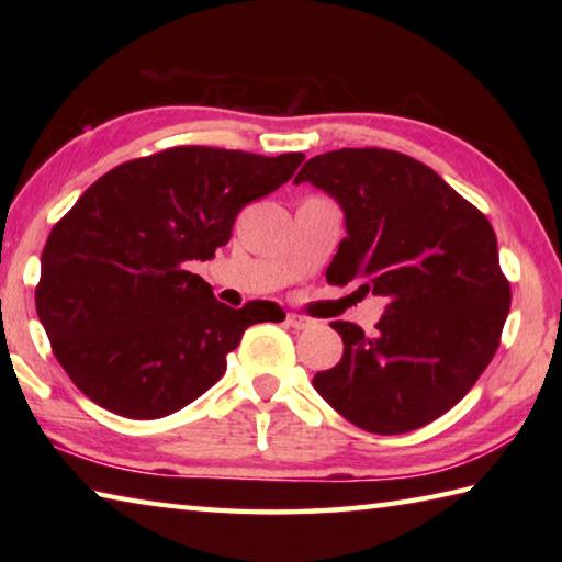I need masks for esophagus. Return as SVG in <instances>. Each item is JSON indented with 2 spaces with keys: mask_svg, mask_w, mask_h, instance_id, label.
Segmentation results:
<instances>
[{
  "mask_svg": "<svg viewBox=\"0 0 562 562\" xmlns=\"http://www.w3.org/2000/svg\"><path fill=\"white\" fill-rule=\"evenodd\" d=\"M288 325L294 327V329H310L312 325H315V319L304 317V315H297V312H290L288 315Z\"/></svg>",
  "mask_w": 562,
  "mask_h": 562,
  "instance_id": "obj_1",
  "label": "esophagus"
}]
</instances>
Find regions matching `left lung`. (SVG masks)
I'll return each mask as SVG.
<instances>
[{
    "label": "left lung",
    "mask_w": 562,
    "mask_h": 562,
    "mask_svg": "<svg viewBox=\"0 0 562 562\" xmlns=\"http://www.w3.org/2000/svg\"><path fill=\"white\" fill-rule=\"evenodd\" d=\"M294 183L325 190L345 213L327 280L386 297L372 337L331 322L345 355L312 386L364 431L422 429L461 402L498 349L510 284L496 233L439 173L396 150H329Z\"/></svg>",
    "instance_id": "left-lung-1"
}]
</instances>
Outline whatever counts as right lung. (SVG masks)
<instances>
[{"label": "right lung", "mask_w": 562, "mask_h": 562, "mask_svg": "<svg viewBox=\"0 0 562 562\" xmlns=\"http://www.w3.org/2000/svg\"><path fill=\"white\" fill-rule=\"evenodd\" d=\"M302 154L178 146L101 176L42 252L36 315L71 382L126 418H160L225 374V357L280 304L217 302L193 262L227 245L237 213L294 176Z\"/></svg>", "instance_id": "add662e5"}]
</instances>
